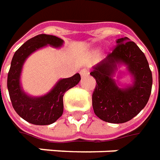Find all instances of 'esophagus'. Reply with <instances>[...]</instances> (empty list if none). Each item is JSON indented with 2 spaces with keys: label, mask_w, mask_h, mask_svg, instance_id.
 Returning a JSON list of instances; mask_svg holds the SVG:
<instances>
[{
  "label": "esophagus",
  "mask_w": 160,
  "mask_h": 160,
  "mask_svg": "<svg viewBox=\"0 0 160 160\" xmlns=\"http://www.w3.org/2000/svg\"><path fill=\"white\" fill-rule=\"evenodd\" d=\"M89 73V71H88L87 69H82V70L80 71V75H81V77H82V78L88 76Z\"/></svg>",
  "instance_id": "obj_1"
}]
</instances>
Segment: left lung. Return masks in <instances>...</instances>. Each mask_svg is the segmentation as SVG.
Instances as JSON below:
<instances>
[{
    "mask_svg": "<svg viewBox=\"0 0 160 160\" xmlns=\"http://www.w3.org/2000/svg\"><path fill=\"white\" fill-rule=\"evenodd\" d=\"M123 63L134 78L132 86L121 88L112 77L117 64ZM96 79L92 106L97 117L110 123L130 121L147 105L152 85V71L145 54L128 38H118L113 52L93 67Z\"/></svg>",
    "mask_w": 160,
    "mask_h": 160,
    "instance_id": "obj_1",
    "label": "left lung"
}]
</instances>
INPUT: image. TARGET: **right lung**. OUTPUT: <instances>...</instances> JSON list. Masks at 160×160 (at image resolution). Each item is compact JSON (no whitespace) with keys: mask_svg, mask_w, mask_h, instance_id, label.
Masks as SVG:
<instances>
[{"mask_svg":"<svg viewBox=\"0 0 160 160\" xmlns=\"http://www.w3.org/2000/svg\"><path fill=\"white\" fill-rule=\"evenodd\" d=\"M64 40L56 36L39 34L30 38L17 50L11 62L8 74V89L14 110L21 118L34 125H50L63 114V97L68 89L81 80L79 73L71 78L60 79L51 91L42 96H28L20 84V74L26 59L35 51L47 45L58 48Z\"/></svg>","mask_w":160,"mask_h":160,"instance_id":"1","label":"right lung"}]
</instances>
